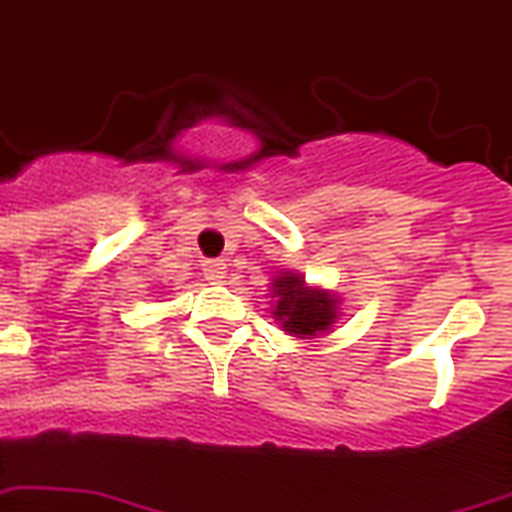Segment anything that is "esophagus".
Segmentation results:
<instances>
[{"mask_svg": "<svg viewBox=\"0 0 512 512\" xmlns=\"http://www.w3.org/2000/svg\"><path fill=\"white\" fill-rule=\"evenodd\" d=\"M202 270H205V278L210 284H223V278L228 276V265L223 260H207Z\"/></svg>", "mask_w": 512, "mask_h": 512, "instance_id": "1", "label": "esophagus"}]
</instances>
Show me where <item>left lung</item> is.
Masks as SVG:
<instances>
[{
  "label": "left lung",
  "instance_id": "obj_1",
  "mask_svg": "<svg viewBox=\"0 0 512 512\" xmlns=\"http://www.w3.org/2000/svg\"><path fill=\"white\" fill-rule=\"evenodd\" d=\"M273 318L289 336L315 339L331 334L342 318V297L323 286H310L305 276L284 270L270 278Z\"/></svg>",
  "mask_w": 512,
  "mask_h": 512
}]
</instances>
